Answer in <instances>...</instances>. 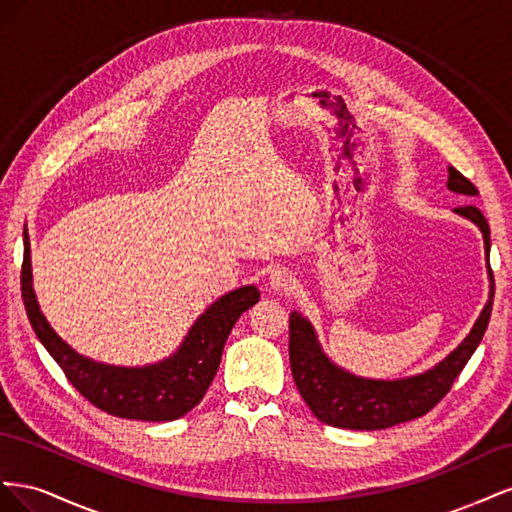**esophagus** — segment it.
Listing matches in <instances>:
<instances>
[{
    "label": "esophagus",
    "instance_id": "esophagus-1",
    "mask_svg": "<svg viewBox=\"0 0 512 512\" xmlns=\"http://www.w3.org/2000/svg\"><path fill=\"white\" fill-rule=\"evenodd\" d=\"M294 284H297V280H294V273L284 267L271 271V275H269V288L275 292H290L294 288Z\"/></svg>",
    "mask_w": 512,
    "mask_h": 512
}]
</instances>
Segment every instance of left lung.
<instances>
[{
    "instance_id": "left-lung-1",
    "label": "left lung",
    "mask_w": 512,
    "mask_h": 512,
    "mask_svg": "<svg viewBox=\"0 0 512 512\" xmlns=\"http://www.w3.org/2000/svg\"><path fill=\"white\" fill-rule=\"evenodd\" d=\"M448 190L466 196H476L478 190L470 179L463 177L457 168H448ZM463 218L472 220L485 239V252L489 260V224L485 215L474 205H463L455 209ZM491 292L483 314L476 320L474 329L463 342L446 356L442 363L425 371L421 376L404 380H367L356 378L348 371L333 365L316 342V333L301 314H290V369L294 384L303 395L305 404L320 418L322 423L342 427L374 431L386 429L412 418L425 416L436 408L444 395L451 391L455 378L466 367L476 346L483 339L493 307V273Z\"/></svg>"
}]
</instances>
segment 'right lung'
Returning <instances> with one entry per match:
<instances>
[{
    "instance_id": "right-lung-1",
    "label": "right lung",
    "mask_w": 512,
    "mask_h": 512,
    "mask_svg": "<svg viewBox=\"0 0 512 512\" xmlns=\"http://www.w3.org/2000/svg\"><path fill=\"white\" fill-rule=\"evenodd\" d=\"M21 265V292L27 318L44 348L64 369L70 384L89 404L132 421H175L188 414L205 397L218 374L226 339L239 316L258 303L256 286H243L224 294L200 316L181 348L170 359L147 367H115L76 354L42 316L32 288L29 239Z\"/></svg>"
}]
</instances>
